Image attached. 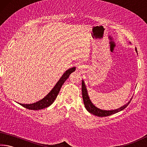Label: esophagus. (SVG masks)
I'll return each mask as SVG.
<instances>
[{"mask_svg":"<svg viewBox=\"0 0 147 147\" xmlns=\"http://www.w3.org/2000/svg\"><path fill=\"white\" fill-rule=\"evenodd\" d=\"M82 67H83L82 65H79V66H78V68H79V69H82Z\"/></svg>","mask_w":147,"mask_h":147,"instance_id":"1","label":"esophagus"}]
</instances>
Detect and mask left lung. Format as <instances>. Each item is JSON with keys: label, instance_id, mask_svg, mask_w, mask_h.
Wrapping results in <instances>:
<instances>
[{"label": "left lung", "instance_id": "1", "mask_svg": "<svg viewBox=\"0 0 147 147\" xmlns=\"http://www.w3.org/2000/svg\"><path fill=\"white\" fill-rule=\"evenodd\" d=\"M136 53H138V51H137L136 49ZM82 98H83L84 104V106H85V108L89 113L98 117L109 116L123 110V109L124 108H126L128 104H130L131 98H132V97H131L130 98V100H129L127 103L124 104V105H123V106H121V108H119L115 109H111V110H105V109H101L100 108H97V107H96L93 103H92V102L90 100V98H89V96L88 90H87L86 84H85V82H84V80H82Z\"/></svg>", "mask_w": 147, "mask_h": 147}]
</instances>
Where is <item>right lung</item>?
<instances>
[{
	"mask_svg": "<svg viewBox=\"0 0 147 147\" xmlns=\"http://www.w3.org/2000/svg\"><path fill=\"white\" fill-rule=\"evenodd\" d=\"M75 70V67L67 69V70L63 74V75L61 76V78H59L58 82L56 84V85L54 86V88L52 89V90L50 91L43 98H42L41 100L33 104H19L20 105H21L22 106H23L27 109H33V110H39V109H44L45 108H47V107H49V106H51V104L54 102V101L55 100L57 96H58L62 85H63L65 82L67 80V79L69 78L70 74Z\"/></svg>",
	"mask_w": 147,
	"mask_h": 147,
	"instance_id": "add662e5",
	"label": "right lung"
}]
</instances>
